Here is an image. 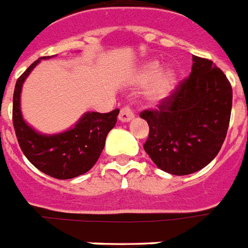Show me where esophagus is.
<instances>
[{"instance_id": "1", "label": "esophagus", "mask_w": 248, "mask_h": 248, "mask_svg": "<svg viewBox=\"0 0 248 248\" xmlns=\"http://www.w3.org/2000/svg\"><path fill=\"white\" fill-rule=\"evenodd\" d=\"M133 118H134V114L133 111L130 110L129 106H124V108H122L120 114H119V120H120V122L128 123L130 122Z\"/></svg>"}]
</instances>
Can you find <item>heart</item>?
Listing matches in <instances>:
<instances>
[{"label": "heart", "mask_w": 248, "mask_h": 248, "mask_svg": "<svg viewBox=\"0 0 248 248\" xmlns=\"http://www.w3.org/2000/svg\"><path fill=\"white\" fill-rule=\"evenodd\" d=\"M140 84H150L146 91V98L150 104L158 105L168 100L177 86V73L173 69L161 71L158 61H150L143 65L138 74Z\"/></svg>", "instance_id": "obj_1"}]
</instances>
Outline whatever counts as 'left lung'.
I'll list each match as a JSON object with an SVG mask.
<instances>
[{"label":"left lung","mask_w":248,"mask_h":248,"mask_svg":"<svg viewBox=\"0 0 248 248\" xmlns=\"http://www.w3.org/2000/svg\"><path fill=\"white\" fill-rule=\"evenodd\" d=\"M192 60L191 74L169 98L140 114L150 126L144 151L173 175L196 173L213 161L231 120L233 94L225 74L209 59Z\"/></svg>","instance_id":"obj_1"}]
</instances>
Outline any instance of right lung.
<instances>
[{
  "instance_id": "right-lung-1",
  "label": "right lung",
  "mask_w": 248,
  "mask_h": 248,
  "mask_svg": "<svg viewBox=\"0 0 248 248\" xmlns=\"http://www.w3.org/2000/svg\"><path fill=\"white\" fill-rule=\"evenodd\" d=\"M49 59V56L41 57ZM24 71L15 84L13 123L17 142L25 157L42 173L56 179H71L92 169L105 147L108 132L118 120L119 110L101 114L86 112L73 128L57 134L35 132L23 119L20 93L24 80L41 61Z\"/></svg>"
}]
</instances>
